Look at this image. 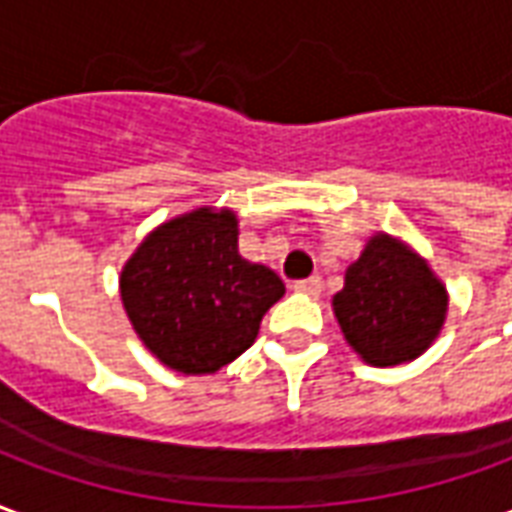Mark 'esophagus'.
<instances>
[{
	"label": "esophagus",
	"mask_w": 512,
	"mask_h": 512,
	"mask_svg": "<svg viewBox=\"0 0 512 512\" xmlns=\"http://www.w3.org/2000/svg\"><path fill=\"white\" fill-rule=\"evenodd\" d=\"M323 288L321 277H310V279H299V282H293V290L296 293H307V296H318Z\"/></svg>",
	"instance_id": "34e87169"
}]
</instances>
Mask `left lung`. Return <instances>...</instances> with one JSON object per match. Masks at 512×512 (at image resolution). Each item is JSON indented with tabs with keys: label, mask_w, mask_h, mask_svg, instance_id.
I'll use <instances>...</instances> for the list:
<instances>
[{
	"label": "left lung",
	"mask_w": 512,
	"mask_h": 512,
	"mask_svg": "<svg viewBox=\"0 0 512 512\" xmlns=\"http://www.w3.org/2000/svg\"><path fill=\"white\" fill-rule=\"evenodd\" d=\"M447 312V290L430 268L389 235H376L345 274L334 315L365 362L392 367L428 348Z\"/></svg>",
	"instance_id": "left-lung-1"
}]
</instances>
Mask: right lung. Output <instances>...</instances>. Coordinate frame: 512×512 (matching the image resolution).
<instances>
[{"label":"right lung","mask_w":512,"mask_h":512,"mask_svg":"<svg viewBox=\"0 0 512 512\" xmlns=\"http://www.w3.org/2000/svg\"><path fill=\"white\" fill-rule=\"evenodd\" d=\"M282 293L271 268L238 255L233 213L208 208L161 224L120 277V296L142 343L189 376L216 373L244 354Z\"/></svg>","instance_id":"right-lung-1"}]
</instances>
